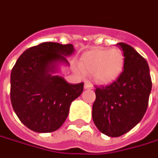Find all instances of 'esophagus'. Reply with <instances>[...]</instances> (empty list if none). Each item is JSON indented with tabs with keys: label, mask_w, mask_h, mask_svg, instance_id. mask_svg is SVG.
I'll return each instance as SVG.
<instances>
[{
	"label": "esophagus",
	"mask_w": 158,
	"mask_h": 158,
	"mask_svg": "<svg viewBox=\"0 0 158 158\" xmlns=\"http://www.w3.org/2000/svg\"><path fill=\"white\" fill-rule=\"evenodd\" d=\"M85 88L86 89H92L93 88V84L89 81H87L85 82Z\"/></svg>",
	"instance_id": "1"
}]
</instances>
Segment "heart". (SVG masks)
I'll return each instance as SVG.
<instances>
[{
  "label": "heart",
  "mask_w": 158,
  "mask_h": 158,
  "mask_svg": "<svg viewBox=\"0 0 158 158\" xmlns=\"http://www.w3.org/2000/svg\"><path fill=\"white\" fill-rule=\"evenodd\" d=\"M124 63V56L119 48L93 49L82 55L79 68L85 74H94L101 83H109L121 74Z\"/></svg>",
  "instance_id": "obj_1"
}]
</instances>
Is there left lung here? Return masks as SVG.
<instances>
[{
  "label": "left lung",
  "mask_w": 158,
  "mask_h": 158,
  "mask_svg": "<svg viewBox=\"0 0 158 158\" xmlns=\"http://www.w3.org/2000/svg\"><path fill=\"white\" fill-rule=\"evenodd\" d=\"M117 45L123 52V71L112 84L97 87L92 107L94 123L109 137L125 134L141 121L152 88L147 60L131 45Z\"/></svg>",
  "instance_id": "1"
}]
</instances>
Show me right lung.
Listing matches in <instances>:
<instances>
[{"label": "right lung", "mask_w": 158, "mask_h": 158, "mask_svg": "<svg viewBox=\"0 0 158 158\" xmlns=\"http://www.w3.org/2000/svg\"><path fill=\"white\" fill-rule=\"evenodd\" d=\"M72 44L45 42L24 52L10 74V101L20 122L33 131L52 132L67 119L70 104L81 95L84 83L70 84L56 75L69 66Z\"/></svg>", "instance_id": "right-lung-1"}]
</instances>
